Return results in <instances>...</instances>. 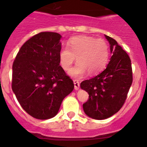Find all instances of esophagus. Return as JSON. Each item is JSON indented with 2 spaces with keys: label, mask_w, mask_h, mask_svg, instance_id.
Returning <instances> with one entry per match:
<instances>
[{
  "label": "esophagus",
  "mask_w": 147,
  "mask_h": 147,
  "mask_svg": "<svg viewBox=\"0 0 147 147\" xmlns=\"http://www.w3.org/2000/svg\"><path fill=\"white\" fill-rule=\"evenodd\" d=\"M74 82V85H75V89L76 90H79V82L77 80H74L73 81Z\"/></svg>",
  "instance_id": "obj_1"
}]
</instances>
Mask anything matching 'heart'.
Wrapping results in <instances>:
<instances>
[{"label":"heart","mask_w":147,"mask_h":147,"mask_svg":"<svg viewBox=\"0 0 147 147\" xmlns=\"http://www.w3.org/2000/svg\"><path fill=\"white\" fill-rule=\"evenodd\" d=\"M76 57L77 63L69 70L72 77L80 78L88 72L99 73L107 65L109 59V45L104 39L90 36H75L68 42V47H62L59 52L61 67L68 70Z\"/></svg>","instance_id":"1"}]
</instances>
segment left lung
I'll return each mask as SVG.
<instances>
[{"label": "left lung", "instance_id": "left-lung-1", "mask_svg": "<svg viewBox=\"0 0 147 147\" xmlns=\"http://www.w3.org/2000/svg\"><path fill=\"white\" fill-rule=\"evenodd\" d=\"M110 44V61L104 71L85 80L81 88L88 93L83 104L86 115L95 119H104L117 113L125 102L133 82L131 63L128 54L117 42L105 35Z\"/></svg>", "mask_w": 147, "mask_h": 147}]
</instances>
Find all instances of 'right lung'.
<instances>
[{
  "mask_svg": "<svg viewBox=\"0 0 147 147\" xmlns=\"http://www.w3.org/2000/svg\"><path fill=\"white\" fill-rule=\"evenodd\" d=\"M61 38L57 32L37 34L22 45L13 63V92L21 107L36 119L55 117L74 89L59 65Z\"/></svg>",
  "mask_w": 147,
  "mask_h": 147,
  "instance_id": "1",
  "label": "right lung"
}]
</instances>
